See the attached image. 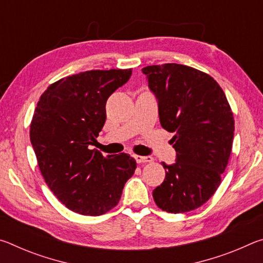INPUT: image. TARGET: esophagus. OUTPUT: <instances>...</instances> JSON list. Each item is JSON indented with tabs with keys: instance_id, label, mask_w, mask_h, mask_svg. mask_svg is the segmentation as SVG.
Listing matches in <instances>:
<instances>
[{
	"instance_id": "esophagus-1",
	"label": "esophagus",
	"mask_w": 263,
	"mask_h": 263,
	"mask_svg": "<svg viewBox=\"0 0 263 263\" xmlns=\"http://www.w3.org/2000/svg\"><path fill=\"white\" fill-rule=\"evenodd\" d=\"M135 159L138 163H145V162H152V157H141V155H135Z\"/></svg>"
}]
</instances>
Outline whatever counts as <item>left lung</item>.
<instances>
[{
	"mask_svg": "<svg viewBox=\"0 0 263 263\" xmlns=\"http://www.w3.org/2000/svg\"><path fill=\"white\" fill-rule=\"evenodd\" d=\"M158 99L161 126L174 132L176 162L167 166L164 181L153 190L163 211H193L206 203L220 184L229 163L234 118L229 101L210 75L179 64L142 68Z\"/></svg>",
	"mask_w": 263,
	"mask_h": 263,
	"instance_id": "1",
	"label": "left lung"
}]
</instances>
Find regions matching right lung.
I'll return each instance as SVG.
<instances>
[{"label":"right lung","instance_id":"1","mask_svg":"<svg viewBox=\"0 0 263 263\" xmlns=\"http://www.w3.org/2000/svg\"><path fill=\"white\" fill-rule=\"evenodd\" d=\"M128 69L87 70L62 78L43 92L30 140L46 184L69 210L101 216L117 205L137 162L91 149L106 118L105 103L128 81Z\"/></svg>","mask_w":263,"mask_h":263}]
</instances>
